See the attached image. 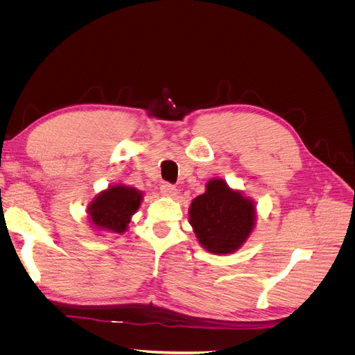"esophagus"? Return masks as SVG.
Returning <instances> with one entry per match:
<instances>
[{"instance_id": "34e87169", "label": "esophagus", "mask_w": 355, "mask_h": 355, "mask_svg": "<svg viewBox=\"0 0 355 355\" xmlns=\"http://www.w3.org/2000/svg\"><path fill=\"white\" fill-rule=\"evenodd\" d=\"M159 191H161V194H163L164 197H175L178 194L176 187L170 185V184H163V185H161Z\"/></svg>"}]
</instances>
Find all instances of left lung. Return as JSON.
Here are the masks:
<instances>
[{
  "label": "left lung",
  "mask_w": 355,
  "mask_h": 355,
  "mask_svg": "<svg viewBox=\"0 0 355 355\" xmlns=\"http://www.w3.org/2000/svg\"><path fill=\"white\" fill-rule=\"evenodd\" d=\"M256 214L250 197L214 178L206 184V192L192 200L189 223L202 249L213 254H230L249 240Z\"/></svg>",
  "instance_id": "1"
}]
</instances>
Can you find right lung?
Instances as JSON below:
<instances>
[{
	"instance_id": "add662e5",
	"label": "right lung",
	"mask_w": 355,
	"mask_h": 355,
	"mask_svg": "<svg viewBox=\"0 0 355 355\" xmlns=\"http://www.w3.org/2000/svg\"><path fill=\"white\" fill-rule=\"evenodd\" d=\"M144 192L124 184L110 185L87 206V218L96 231L123 234L141 207Z\"/></svg>"
}]
</instances>
